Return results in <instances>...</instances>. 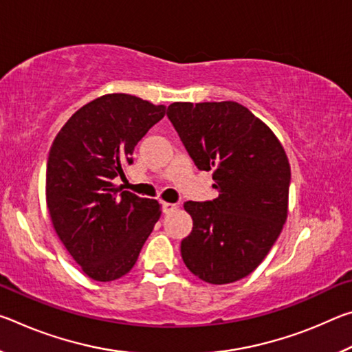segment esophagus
Returning <instances> with one entry per match:
<instances>
[{
  "mask_svg": "<svg viewBox=\"0 0 352 352\" xmlns=\"http://www.w3.org/2000/svg\"><path fill=\"white\" fill-rule=\"evenodd\" d=\"M177 205L175 204H168V201H164V204L162 205V210H163V212L164 214H170V212H174V211H177Z\"/></svg>",
  "mask_w": 352,
  "mask_h": 352,
  "instance_id": "esophagus-1",
  "label": "esophagus"
}]
</instances>
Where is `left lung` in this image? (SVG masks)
Returning <instances> with one entry per match:
<instances>
[{"mask_svg": "<svg viewBox=\"0 0 352 352\" xmlns=\"http://www.w3.org/2000/svg\"><path fill=\"white\" fill-rule=\"evenodd\" d=\"M168 118L200 170H212L219 197L186 201L192 231L182 258L201 281L248 276L276 242L287 219L290 164L275 133L247 107L174 102Z\"/></svg>", "mask_w": 352, "mask_h": 352, "instance_id": "left-lung-1", "label": "left lung"}]
</instances>
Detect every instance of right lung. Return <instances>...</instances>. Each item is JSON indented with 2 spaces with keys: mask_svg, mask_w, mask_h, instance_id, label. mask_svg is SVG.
Masks as SVG:
<instances>
[{
  "mask_svg": "<svg viewBox=\"0 0 352 352\" xmlns=\"http://www.w3.org/2000/svg\"><path fill=\"white\" fill-rule=\"evenodd\" d=\"M164 113V105L141 98L105 94L77 110L52 142L47 211L65 248L94 281L127 275L162 216L157 200L115 188L113 178L124 177L135 146Z\"/></svg>",
  "mask_w": 352,
  "mask_h": 352,
  "instance_id": "right-lung-1",
  "label": "right lung"
}]
</instances>
